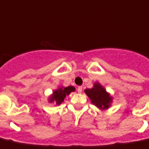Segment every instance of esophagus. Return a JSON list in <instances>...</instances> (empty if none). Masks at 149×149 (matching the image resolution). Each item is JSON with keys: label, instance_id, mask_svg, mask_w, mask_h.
Masks as SVG:
<instances>
[{"label": "esophagus", "instance_id": "esophagus-1", "mask_svg": "<svg viewBox=\"0 0 149 149\" xmlns=\"http://www.w3.org/2000/svg\"><path fill=\"white\" fill-rule=\"evenodd\" d=\"M77 92L81 93L82 92V86H78L77 87Z\"/></svg>", "mask_w": 149, "mask_h": 149}]
</instances>
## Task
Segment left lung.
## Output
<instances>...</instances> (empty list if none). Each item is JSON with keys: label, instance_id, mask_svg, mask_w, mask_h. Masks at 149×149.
I'll return each instance as SVG.
<instances>
[{"label": "left lung", "instance_id": "obj_1", "mask_svg": "<svg viewBox=\"0 0 149 149\" xmlns=\"http://www.w3.org/2000/svg\"><path fill=\"white\" fill-rule=\"evenodd\" d=\"M85 93L89 97L91 102L99 110L105 111L111 107L113 97L99 82H94L93 88L85 89Z\"/></svg>", "mask_w": 149, "mask_h": 149}]
</instances>
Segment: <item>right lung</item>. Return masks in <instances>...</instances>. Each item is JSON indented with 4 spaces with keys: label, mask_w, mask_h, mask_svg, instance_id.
Segmentation results:
<instances>
[{
    "label": "right lung",
    "mask_w": 149,
    "mask_h": 149,
    "mask_svg": "<svg viewBox=\"0 0 149 149\" xmlns=\"http://www.w3.org/2000/svg\"><path fill=\"white\" fill-rule=\"evenodd\" d=\"M76 89L74 86H59L56 89H55L52 93L48 97V102L55 103L56 105H60L64 101L66 96L69 95L72 92H74Z\"/></svg>",
    "instance_id": "right-lung-1"
}]
</instances>
